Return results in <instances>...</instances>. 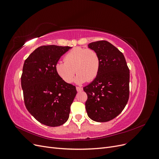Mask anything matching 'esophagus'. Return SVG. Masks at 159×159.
I'll list each match as a JSON object with an SVG mask.
<instances>
[{"label": "esophagus", "instance_id": "esophagus-1", "mask_svg": "<svg viewBox=\"0 0 159 159\" xmlns=\"http://www.w3.org/2000/svg\"><path fill=\"white\" fill-rule=\"evenodd\" d=\"M76 90L78 91H81L83 90V88H80V87H78V86H77L76 87Z\"/></svg>", "mask_w": 159, "mask_h": 159}]
</instances>
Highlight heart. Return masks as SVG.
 Segmentation results:
<instances>
[{"label": "heart", "mask_w": 159, "mask_h": 159, "mask_svg": "<svg viewBox=\"0 0 159 159\" xmlns=\"http://www.w3.org/2000/svg\"><path fill=\"white\" fill-rule=\"evenodd\" d=\"M101 66L98 53L93 49L77 47L71 50L55 66L57 74L66 83H71L75 73L78 84L91 81L98 76Z\"/></svg>", "instance_id": "heart-1"}]
</instances>
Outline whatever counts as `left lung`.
I'll return each instance as SVG.
<instances>
[{
    "label": "left lung",
    "mask_w": 159,
    "mask_h": 159,
    "mask_svg": "<svg viewBox=\"0 0 159 159\" xmlns=\"http://www.w3.org/2000/svg\"><path fill=\"white\" fill-rule=\"evenodd\" d=\"M90 49L98 53L101 66L96 78L84 88L88 95L85 109L88 117L107 122L122 112L129 98V69L124 55L105 40L91 42Z\"/></svg>",
    "instance_id": "8db88e82"
}]
</instances>
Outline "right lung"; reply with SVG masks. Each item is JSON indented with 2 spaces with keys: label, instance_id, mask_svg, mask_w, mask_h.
<instances>
[{
  "label": "right lung",
  "instance_id": "add662e5",
  "mask_svg": "<svg viewBox=\"0 0 159 159\" xmlns=\"http://www.w3.org/2000/svg\"><path fill=\"white\" fill-rule=\"evenodd\" d=\"M69 46H42L25 61L21 75L25 106L38 121L57 127L69 118L70 106L77 93L75 86L57 74L55 66Z\"/></svg>",
  "mask_w": 159,
  "mask_h": 159
}]
</instances>
